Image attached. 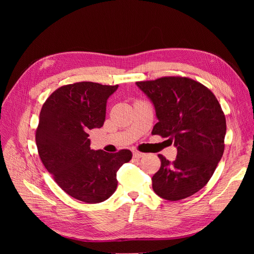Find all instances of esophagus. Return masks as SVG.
I'll return each instance as SVG.
<instances>
[{
  "label": "esophagus",
  "instance_id": "obj_1",
  "mask_svg": "<svg viewBox=\"0 0 254 254\" xmlns=\"http://www.w3.org/2000/svg\"><path fill=\"white\" fill-rule=\"evenodd\" d=\"M133 157H134V158H142V157H144V153H143V152H140V151L134 150V151H133Z\"/></svg>",
  "mask_w": 254,
  "mask_h": 254
}]
</instances>
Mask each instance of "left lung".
<instances>
[{
  "label": "left lung",
  "instance_id": "8db88e82",
  "mask_svg": "<svg viewBox=\"0 0 254 254\" xmlns=\"http://www.w3.org/2000/svg\"><path fill=\"white\" fill-rule=\"evenodd\" d=\"M156 110L152 134L168 137L177 148L171 162L159 155L152 176L155 193L177 201L194 195L209 182L225 150L226 118L217 98L200 82L162 77L135 82Z\"/></svg>",
  "mask_w": 254,
  "mask_h": 254
}]
</instances>
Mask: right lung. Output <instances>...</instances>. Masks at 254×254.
<instances>
[{
	"instance_id": "1",
	"label": "right lung",
	"mask_w": 254,
	"mask_h": 254,
	"mask_svg": "<svg viewBox=\"0 0 254 254\" xmlns=\"http://www.w3.org/2000/svg\"><path fill=\"white\" fill-rule=\"evenodd\" d=\"M119 86L82 81L57 89L42 106L36 144L43 165L67 195L86 203L107 200L118 188L117 172L128 149L108 153L90 147L89 130L101 128L108 98Z\"/></svg>"
}]
</instances>
